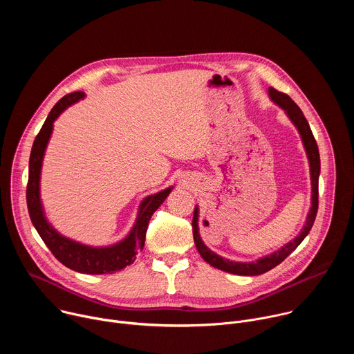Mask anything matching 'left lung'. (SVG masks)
Returning a JSON list of instances; mask_svg holds the SVG:
<instances>
[{
    "mask_svg": "<svg viewBox=\"0 0 354 354\" xmlns=\"http://www.w3.org/2000/svg\"><path fill=\"white\" fill-rule=\"evenodd\" d=\"M269 95H270L273 102H276L279 106H281L286 111V113L288 115L291 122L298 129V131L301 134V138H302V142H304L307 156H308V160H310V167H311L313 207H311L310 214L307 217V223H306L304 228H302V231L299 232L298 236H295L292 241H290L287 245H284L279 250L273 252L272 255H268V257H265V258H262L257 262H249V263H241V262H232V261L224 259V258L218 257L217 254H214L213 250H210L203 243V241H201V238L198 235V225H197L198 212H197V207H196L194 214H193V220H192V227H193V239H194V243H196V248L198 250L200 257L203 258L209 265H212V266H214V268H217L223 272H228V273L239 274V276H258V274L266 273L270 269L280 265L308 235V232L311 231V228L314 225L317 212H318V179H319V171H321V161H319V151H318L315 137L311 131V127H310L306 116L302 115L301 109L297 106V104L287 93L280 92L274 88H269Z\"/></svg>",
    "mask_w": 354,
    "mask_h": 354,
    "instance_id": "obj_1",
    "label": "left lung"
}]
</instances>
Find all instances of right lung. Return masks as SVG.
<instances>
[{
    "label": "right lung",
    "mask_w": 354,
    "mask_h": 354,
    "mask_svg": "<svg viewBox=\"0 0 354 354\" xmlns=\"http://www.w3.org/2000/svg\"><path fill=\"white\" fill-rule=\"evenodd\" d=\"M84 97L82 91L71 92L62 97L59 102L50 111L47 119L44 120L40 131L37 133L29 158V178L26 185V203L29 217L32 220L33 227L37 234L46 243V246L52 250L55 258L67 266L71 270L85 274H105L115 273L118 270L124 269L136 261L137 252L142 249L145 241V232L148 228V223L151 216L164 203L167 196L171 193V187L162 190L157 194L148 196L142 200L140 206L138 217L136 225L130 235L112 246L108 248H91L74 241H70L62 236L52 225H50L44 216L40 205L39 197V179H40V168L41 160L44 156V149L47 141L53 130V122L59 118V115L71 104L77 102L78 99Z\"/></svg>",
    "instance_id": "1"
}]
</instances>
